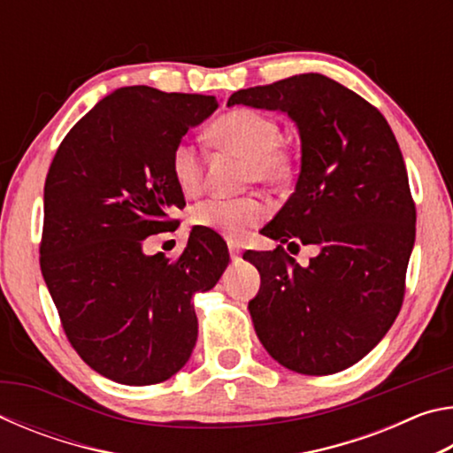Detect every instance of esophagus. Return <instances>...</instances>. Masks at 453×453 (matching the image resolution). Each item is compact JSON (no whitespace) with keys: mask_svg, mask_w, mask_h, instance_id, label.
<instances>
[{"mask_svg":"<svg viewBox=\"0 0 453 453\" xmlns=\"http://www.w3.org/2000/svg\"><path fill=\"white\" fill-rule=\"evenodd\" d=\"M227 248H229V256H232L234 262H235V259H240V256H242V245L240 243L234 242V240H229L227 242Z\"/></svg>","mask_w":453,"mask_h":453,"instance_id":"34e87169","label":"esophagus"}]
</instances>
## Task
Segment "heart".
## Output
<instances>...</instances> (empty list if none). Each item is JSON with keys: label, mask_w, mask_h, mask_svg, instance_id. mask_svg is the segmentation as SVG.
Segmentation results:
<instances>
[{"label": "heart", "mask_w": 453, "mask_h": 453, "mask_svg": "<svg viewBox=\"0 0 453 453\" xmlns=\"http://www.w3.org/2000/svg\"><path fill=\"white\" fill-rule=\"evenodd\" d=\"M213 137L229 150L248 156V180L270 186L286 183L294 173V159L280 145L281 129L278 121L250 107H237L216 119ZM172 175L183 194H196L202 186V156L194 143L181 140L170 159ZM270 216V205L259 196L224 197L211 196L199 202L191 211L196 226L211 229L227 237H242Z\"/></svg>", "instance_id": "1"}]
</instances>
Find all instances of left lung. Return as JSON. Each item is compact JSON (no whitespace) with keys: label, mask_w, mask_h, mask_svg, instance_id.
I'll return each mask as SVG.
<instances>
[{"label":"left lung","mask_w":453,"mask_h":453,"mask_svg":"<svg viewBox=\"0 0 453 453\" xmlns=\"http://www.w3.org/2000/svg\"><path fill=\"white\" fill-rule=\"evenodd\" d=\"M286 111L302 140L296 191L264 235L288 250L318 245L302 267L283 245L245 251L262 275L250 302L275 362L329 375L378 346L402 310L416 203L392 127L356 91L321 73L240 89L227 105Z\"/></svg>","instance_id":"1"}]
</instances>
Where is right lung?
<instances>
[{
  "instance_id": "add662e5",
  "label": "right lung",
  "mask_w": 453,
  "mask_h": 453,
  "mask_svg": "<svg viewBox=\"0 0 453 453\" xmlns=\"http://www.w3.org/2000/svg\"><path fill=\"white\" fill-rule=\"evenodd\" d=\"M218 99L148 86L105 96L64 137L43 188L40 265L67 340L91 370L126 386L178 373L197 340L196 291L227 267L226 242L191 229L178 259L145 256L148 235L186 205L170 167Z\"/></svg>"
}]
</instances>
